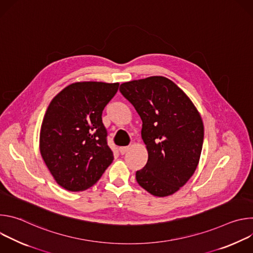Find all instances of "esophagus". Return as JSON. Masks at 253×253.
Instances as JSON below:
<instances>
[{"instance_id":"1","label":"esophagus","mask_w":253,"mask_h":253,"mask_svg":"<svg viewBox=\"0 0 253 253\" xmlns=\"http://www.w3.org/2000/svg\"><path fill=\"white\" fill-rule=\"evenodd\" d=\"M129 149H130V148H129L128 146H123V147H120V148H119L121 154H125Z\"/></svg>"}]
</instances>
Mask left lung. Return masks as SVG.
<instances>
[{"instance_id":"8db88e82","label":"left lung","mask_w":253,"mask_h":253,"mask_svg":"<svg viewBox=\"0 0 253 253\" xmlns=\"http://www.w3.org/2000/svg\"><path fill=\"white\" fill-rule=\"evenodd\" d=\"M121 94L142 120L148 161L136 172L138 184L157 197L177 192L199 163L204 127L189 97L162 76L125 82Z\"/></svg>"}]
</instances>
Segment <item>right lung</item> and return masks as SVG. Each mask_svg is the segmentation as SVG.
<instances>
[{"instance_id": "1", "label": "right lung", "mask_w": 253, "mask_h": 253, "mask_svg": "<svg viewBox=\"0 0 253 253\" xmlns=\"http://www.w3.org/2000/svg\"><path fill=\"white\" fill-rule=\"evenodd\" d=\"M118 88L119 83L76 82L49 104L40 131V153L66 190L90 188L112 163L102 112Z\"/></svg>"}]
</instances>
